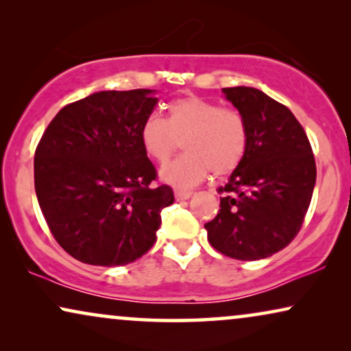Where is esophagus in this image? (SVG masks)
<instances>
[{
	"instance_id": "34e87169",
	"label": "esophagus",
	"mask_w": 351,
	"mask_h": 351,
	"mask_svg": "<svg viewBox=\"0 0 351 351\" xmlns=\"http://www.w3.org/2000/svg\"><path fill=\"white\" fill-rule=\"evenodd\" d=\"M174 195H176V199L177 201H184V199H189L191 195H193V191H190V190H180V189H177L176 191H174Z\"/></svg>"
}]
</instances>
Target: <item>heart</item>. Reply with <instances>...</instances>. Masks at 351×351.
I'll return each instance as SVG.
<instances>
[{
    "mask_svg": "<svg viewBox=\"0 0 351 351\" xmlns=\"http://www.w3.org/2000/svg\"><path fill=\"white\" fill-rule=\"evenodd\" d=\"M180 141L186 152L162 167L161 177L176 186H191L210 171L222 177L241 165L249 148V128L239 110L189 95L167 105L166 119L153 113L141 126L143 152L160 165L169 161Z\"/></svg>",
    "mask_w": 351,
    "mask_h": 351,
    "instance_id": "b5f03b06",
    "label": "heart"
}]
</instances>
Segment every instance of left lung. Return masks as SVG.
I'll use <instances>...</instances> for the list:
<instances>
[{
    "label": "left lung",
    "mask_w": 351,
    "mask_h": 351,
    "mask_svg": "<svg viewBox=\"0 0 351 351\" xmlns=\"http://www.w3.org/2000/svg\"><path fill=\"white\" fill-rule=\"evenodd\" d=\"M223 93L246 118L249 148L228 184L219 186L220 209L204 228L223 256L258 261L300 232L316 182L315 155L286 105L246 86Z\"/></svg>",
    "instance_id": "obj_1"
}]
</instances>
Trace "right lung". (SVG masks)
<instances>
[{
  "instance_id": "1",
  "label": "right lung",
  "mask_w": 351,
  "mask_h": 351,
  "mask_svg": "<svg viewBox=\"0 0 351 351\" xmlns=\"http://www.w3.org/2000/svg\"><path fill=\"white\" fill-rule=\"evenodd\" d=\"M158 104L150 89L104 90L65 105L35 152V190L60 247L89 265H126L150 251L169 185L141 143Z\"/></svg>"
}]
</instances>
